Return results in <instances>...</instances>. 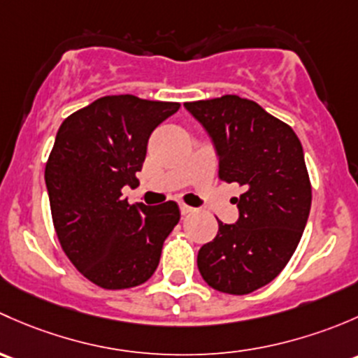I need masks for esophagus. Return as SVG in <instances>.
Returning a JSON list of instances; mask_svg holds the SVG:
<instances>
[{"mask_svg": "<svg viewBox=\"0 0 358 358\" xmlns=\"http://www.w3.org/2000/svg\"><path fill=\"white\" fill-rule=\"evenodd\" d=\"M179 208H180V213H182V215H187V213H191L193 212V206H189V205H184V203H180L179 205Z\"/></svg>", "mask_w": 358, "mask_h": 358, "instance_id": "1", "label": "esophagus"}]
</instances>
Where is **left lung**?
<instances>
[{"instance_id":"obj_1","label":"left lung","mask_w":358,"mask_h":358,"mask_svg":"<svg viewBox=\"0 0 358 358\" xmlns=\"http://www.w3.org/2000/svg\"><path fill=\"white\" fill-rule=\"evenodd\" d=\"M212 138L219 178L238 182L236 224L198 252V271L213 289L248 294L286 267L307 224L312 186L303 148L293 129L259 103L236 94L184 103Z\"/></svg>"}]
</instances>
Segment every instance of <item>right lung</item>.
<instances>
[{
	"label": "right lung",
	"mask_w": 358,
	"mask_h": 358,
	"mask_svg": "<svg viewBox=\"0 0 358 358\" xmlns=\"http://www.w3.org/2000/svg\"><path fill=\"white\" fill-rule=\"evenodd\" d=\"M179 103L132 94L103 96L64 120L48 157L44 179L62 250L73 267L105 289L148 281L179 206L131 205L124 186H138L152 132Z\"/></svg>",
	"instance_id": "obj_1"
}]
</instances>
